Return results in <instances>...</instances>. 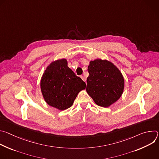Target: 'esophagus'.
Segmentation results:
<instances>
[{
	"label": "esophagus",
	"instance_id": "obj_1",
	"mask_svg": "<svg viewBox=\"0 0 159 159\" xmlns=\"http://www.w3.org/2000/svg\"><path fill=\"white\" fill-rule=\"evenodd\" d=\"M81 78H82V79L84 82L86 81V79H85V77L84 76H81Z\"/></svg>",
	"mask_w": 159,
	"mask_h": 159
}]
</instances>
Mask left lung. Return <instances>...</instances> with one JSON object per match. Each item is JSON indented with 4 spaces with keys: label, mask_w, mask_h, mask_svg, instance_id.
I'll return each instance as SVG.
<instances>
[{
    "label": "left lung",
    "mask_w": 159,
    "mask_h": 159,
    "mask_svg": "<svg viewBox=\"0 0 159 159\" xmlns=\"http://www.w3.org/2000/svg\"><path fill=\"white\" fill-rule=\"evenodd\" d=\"M88 72L86 90L97 105L109 107L121 96L124 79L112 63L101 59L90 61Z\"/></svg>",
    "instance_id": "left-lung-1"
}]
</instances>
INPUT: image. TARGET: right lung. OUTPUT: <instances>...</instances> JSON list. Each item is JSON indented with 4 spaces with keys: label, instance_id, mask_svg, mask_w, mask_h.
<instances>
[{
    "label": "right lung",
    "instance_id": "right-lung-1",
    "mask_svg": "<svg viewBox=\"0 0 159 159\" xmlns=\"http://www.w3.org/2000/svg\"><path fill=\"white\" fill-rule=\"evenodd\" d=\"M85 87V83L67 66L65 59L52 62L41 80L45 101L61 111L71 107L79 93Z\"/></svg>",
    "mask_w": 159,
    "mask_h": 159
}]
</instances>
